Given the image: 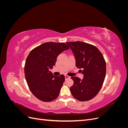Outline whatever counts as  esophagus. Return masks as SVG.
<instances>
[{
	"label": "esophagus",
	"instance_id": "obj_1",
	"mask_svg": "<svg viewBox=\"0 0 128 128\" xmlns=\"http://www.w3.org/2000/svg\"><path fill=\"white\" fill-rule=\"evenodd\" d=\"M64 77H65V79H66V80H67V79L70 78V77H69V76H68V75H65Z\"/></svg>",
	"mask_w": 128,
	"mask_h": 128
}]
</instances>
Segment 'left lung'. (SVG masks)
Listing matches in <instances>:
<instances>
[{"instance_id":"left-lung-1","label":"left lung","mask_w":128,"mask_h":128,"mask_svg":"<svg viewBox=\"0 0 128 128\" xmlns=\"http://www.w3.org/2000/svg\"><path fill=\"white\" fill-rule=\"evenodd\" d=\"M74 54L76 66L82 68L83 78L71 77L74 84L70 90L72 96L81 102L88 101L98 94L104 83L106 72V61L95 46L80 41L67 42Z\"/></svg>"}]
</instances>
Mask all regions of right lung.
Segmentation results:
<instances>
[{
  "instance_id": "1",
  "label": "right lung",
  "mask_w": 128,
  "mask_h": 128,
  "mask_svg": "<svg viewBox=\"0 0 128 128\" xmlns=\"http://www.w3.org/2000/svg\"><path fill=\"white\" fill-rule=\"evenodd\" d=\"M68 46L64 42H47L32 50L27 56L24 74L29 88L37 98L50 102L58 98L65 80L49 71L56 64L58 55Z\"/></svg>"
}]
</instances>
